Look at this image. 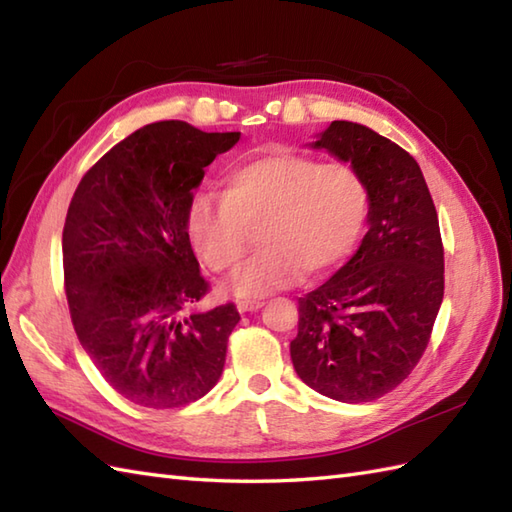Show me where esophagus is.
Wrapping results in <instances>:
<instances>
[{"label": "esophagus", "mask_w": 512, "mask_h": 512, "mask_svg": "<svg viewBox=\"0 0 512 512\" xmlns=\"http://www.w3.org/2000/svg\"><path fill=\"white\" fill-rule=\"evenodd\" d=\"M264 306V301L253 299V301H237V310L239 312H255Z\"/></svg>", "instance_id": "esophagus-1"}]
</instances>
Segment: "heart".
Masks as SVG:
<instances>
[{
	"label": "heart",
	"mask_w": 512,
	"mask_h": 512,
	"mask_svg": "<svg viewBox=\"0 0 512 512\" xmlns=\"http://www.w3.org/2000/svg\"><path fill=\"white\" fill-rule=\"evenodd\" d=\"M367 215L369 191L354 167L273 151L228 171L222 198L195 195L187 233L206 268L231 273L262 226L264 248L233 277L231 290L266 297L303 273L319 277L341 266L354 253Z\"/></svg>",
	"instance_id": "b5f03b06"
}]
</instances>
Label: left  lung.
Segmentation results:
<instances>
[{
	"label": "left lung",
	"instance_id": "8db88e82",
	"mask_svg": "<svg viewBox=\"0 0 512 512\" xmlns=\"http://www.w3.org/2000/svg\"><path fill=\"white\" fill-rule=\"evenodd\" d=\"M312 147L361 173L369 231L332 279L299 297L292 365L323 396L369 402L396 389L427 350L444 297L438 213L418 162L374 129L334 121Z\"/></svg>",
	"mask_w": 512,
	"mask_h": 512
}]
</instances>
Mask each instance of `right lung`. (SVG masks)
Segmentation results:
<instances>
[{"label": "right lung", "mask_w": 512, "mask_h": 512, "mask_svg": "<svg viewBox=\"0 0 512 512\" xmlns=\"http://www.w3.org/2000/svg\"><path fill=\"white\" fill-rule=\"evenodd\" d=\"M237 140L184 121L151 123L107 151L72 195L63 277L74 332L134 405H189L222 376L239 312L224 303L184 314L209 292L187 213L204 167Z\"/></svg>", "instance_id": "right-lung-1"}]
</instances>
